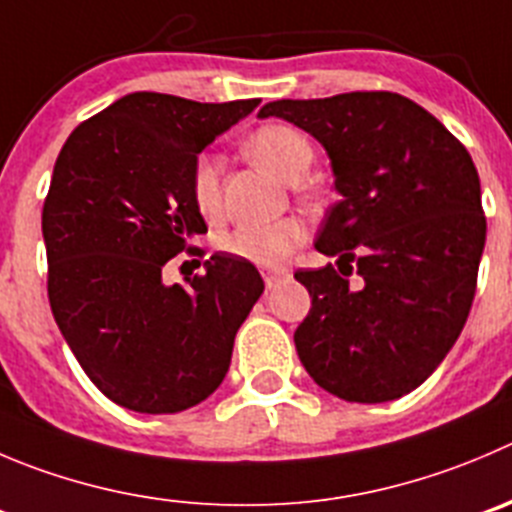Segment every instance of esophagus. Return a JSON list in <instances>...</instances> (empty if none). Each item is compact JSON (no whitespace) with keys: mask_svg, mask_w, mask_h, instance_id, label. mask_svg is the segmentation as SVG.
Wrapping results in <instances>:
<instances>
[{"mask_svg":"<svg viewBox=\"0 0 512 512\" xmlns=\"http://www.w3.org/2000/svg\"><path fill=\"white\" fill-rule=\"evenodd\" d=\"M261 276H264V284H266V289H274L276 284H279L281 279H286V269H274V266H264V269H261Z\"/></svg>","mask_w":512,"mask_h":512,"instance_id":"obj_1","label":"esophagus"}]
</instances>
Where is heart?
I'll use <instances>...</instances> for the list:
<instances>
[{"mask_svg": "<svg viewBox=\"0 0 512 512\" xmlns=\"http://www.w3.org/2000/svg\"><path fill=\"white\" fill-rule=\"evenodd\" d=\"M248 158L261 168L271 170L284 183H299L311 168L314 148L309 138L284 123H269L253 130L243 143ZM196 211L206 221L221 216V160L213 153H201L191 165L188 178ZM306 238V228L299 218H279L274 223H251L238 226L218 238V248L233 259L253 261L261 266H274L286 261Z\"/></svg>", "mask_w": 512, "mask_h": 512, "instance_id": "1", "label": "heart"}]
</instances>
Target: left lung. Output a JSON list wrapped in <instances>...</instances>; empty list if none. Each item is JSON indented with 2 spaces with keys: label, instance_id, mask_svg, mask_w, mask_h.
<instances>
[{
  "label": "left lung",
  "instance_id": "1",
  "mask_svg": "<svg viewBox=\"0 0 512 512\" xmlns=\"http://www.w3.org/2000/svg\"><path fill=\"white\" fill-rule=\"evenodd\" d=\"M259 115L314 135L342 193L316 238L337 266L294 274L311 296L301 364L347 402L410 394L460 337L478 286L488 223L470 153L397 92L276 100Z\"/></svg>",
  "mask_w": 512,
  "mask_h": 512
}]
</instances>
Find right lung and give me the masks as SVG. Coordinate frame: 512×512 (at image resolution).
Segmentation results:
<instances>
[{
	"mask_svg": "<svg viewBox=\"0 0 512 512\" xmlns=\"http://www.w3.org/2000/svg\"><path fill=\"white\" fill-rule=\"evenodd\" d=\"M256 105L133 92L77 125L57 155L42 208L47 296L115 405L173 415L226 377L238 326L264 294L259 271L228 253L186 286H165L163 269L208 231L188 188L193 160Z\"/></svg>",
	"mask_w": 512,
	"mask_h": 512,
	"instance_id": "add662e5",
	"label": "right lung"
}]
</instances>
